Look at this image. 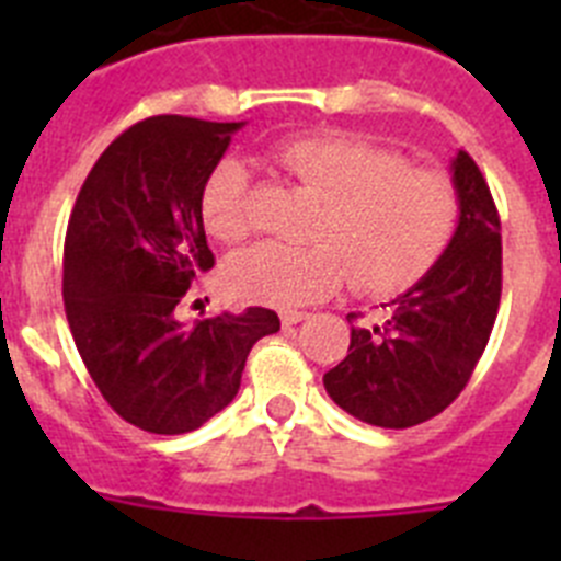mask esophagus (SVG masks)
Segmentation results:
<instances>
[{
  "instance_id": "esophagus-1",
  "label": "esophagus",
  "mask_w": 561,
  "mask_h": 561,
  "mask_svg": "<svg viewBox=\"0 0 561 561\" xmlns=\"http://www.w3.org/2000/svg\"><path fill=\"white\" fill-rule=\"evenodd\" d=\"M306 311H291V309H286V311H280V323L284 325H297V323H304L306 320Z\"/></svg>"
}]
</instances>
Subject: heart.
<instances>
[{"instance_id": "1", "label": "heart", "mask_w": 561, "mask_h": 561, "mask_svg": "<svg viewBox=\"0 0 561 561\" xmlns=\"http://www.w3.org/2000/svg\"><path fill=\"white\" fill-rule=\"evenodd\" d=\"M277 165L309 187L323 210L314 244H257L227 261V289L264 306L317 304L354 277L368 295H393L427 275L458 227V193L438 171L348 134L280 142ZM202 216L213 238L244 241L252 230L250 171L225 157L202 187Z\"/></svg>"}]
</instances>
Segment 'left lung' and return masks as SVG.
I'll list each match as a JSON object with an SVG mask.
<instances>
[{
  "label": "left lung",
  "instance_id": "left-lung-1",
  "mask_svg": "<svg viewBox=\"0 0 561 561\" xmlns=\"http://www.w3.org/2000/svg\"><path fill=\"white\" fill-rule=\"evenodd\" d=\"M453 185L460 213L447 252L385 304L381 323L354 325L348 356L323 376L331 399L374 427L408 430L447 410L492 334L503 289L497 207L466 151L453 160Z\"/></svg>",
  "mask_w": 561,
  "mask_h": 561
}]
</instances>
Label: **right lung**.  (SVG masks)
Here are the masks:
<instances>
[{
  "mask_svg": "<svg viewBox=\"0 0 561 561\" xmlns=\"http://www.w3.org/2000/svg\"><path fill=\"white\" fill-rule=\"evenodd\" d=\"M241 126L180 114L137 123L101 153L69 216V331L108 408L146 433L199 430L236 399L252 345L280 329L261 306L176 320L196 275L216 264L202 187Z\"/></svg>",
  "mask_w": 561,
  "mask_h": 561,
  "instance_id": "1",
  "label": "right lung"
}]
</instances>
